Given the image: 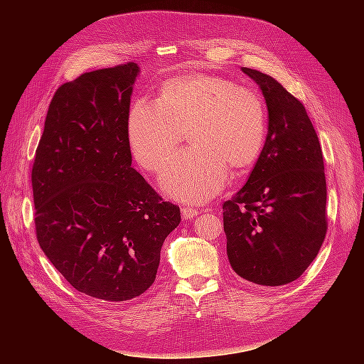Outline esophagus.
I'll return each instance as SVG.
<instances>
[{
	"instance_id": "esophagus-1",
	"label": "esophagus",
	"mask_w": 364,
	"mask_h": 364,
	"mask_svg": "<svg viewBox=\"0 0 364 364\" xmlns=\"http://www.w3.org/2000/svg\"><path fill=\"white\" fill-rule=\"evenodd\" d=\"M182 217H183V220H190V218H194V217H197L200 214V211L199 209H194V208H182Z\"/></svg>"
}]
</instances>
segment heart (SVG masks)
I'll use <instances>...</instances> for the list:
<instances>
[{
	"label": "heart",
	"instance_id": "heart-1",
	"mask_svg": "<svg viewBox=\"0 0 364 364\" xmlns=\"http://www.w3.org/2000/svg\"><path fill=\"white\" fill-rule=\"evenodd\" d=\"M161 190L185 203H205L223 188L228 168L255 162L267 135V112L261 95L222 77L193 74L165 82L156 103L139 98L129 109L127 139L142 168L159 173Z\"/></svg>",
	"mask_w": 364,
	"mask_h": 364
}]
</instances>
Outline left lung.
I'll return each instance as SVG.
<instances>
[{"label": "left lung", "instance_id": "left-lung-1", "mask_svg": "<svg viewBox=\"0 0 364 364\" xmlns=\"http://www.w3.org/2000/svg\"><path fill=\"white\" fill-rule=\"evenodd\" d=\"M269 112L267 138L247 182L223 203L230 267L249 282H293L317 257L326 234V179L321 142L304 105L257 70Z\"/></svg>", "mask_w": 364, "mask_h": 364}]
</instances>
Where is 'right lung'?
I'll list each match as a JSON object with an SVG mask.
<instances>
[{"instance_id": "1", "label": "right lung", "mask_w": 364, "mask_h": 364, "mask_svg": "<svg viewBox=\"0 0 364 364\" xmlns=\"http://www.w3.org/2000/svg\"><path fill=\"white\" fill-rule=\"evenodd\" d=\"M139 67L82 74L54 94L31 170L39 246L75 290L130 301L155 282L181 209L132 168L127 115Z\"/></svg>"}]
</instances>
